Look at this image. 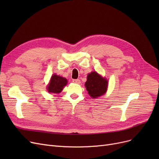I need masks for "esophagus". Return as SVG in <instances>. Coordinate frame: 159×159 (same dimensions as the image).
I'll list each match as a JSON object with an SVG mask.
<instances>
[{
    "mask_svg": "<svg viewBox=\"0 0 159 159\" xmlns=\"http://www.w3.org/2000/svg\"><path fill=\"white\" fill-rule=\"evenodd\" d=\"M73 82L75 83V84H80L81 83V81L79 79H76V80H73Z\"/></svg>",
    "mask_w": 159,
    "mask_h": 159,
    "instance_id": "34e87169",
    "label": "esophagus"
}]
</instances>
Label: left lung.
Returning <instances> with one entry per match:
<instances>
[{"label":"left lung","mask_w":159,"mask_h":159,"mask_svg":"<svg viewBox=\"0 0 159 159\" xmlns=\"http://www.w3.org/2000/svg\"><path fill=\"white\" fill-rule=\"evenodd\" d=\"M85 86L90 97L95 99L106 93L108 81L96 71H92L88 75Z\"/></svg>","instance_id":"1"}]
</instances>
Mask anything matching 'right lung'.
Segmentation results:
<instances>
[{
    "mask_svg": "<svg viewBox=\"0 0 159 159\" xmlns=\"http://www.w3.org/2000/svg\"><path fill=\"white\" fill-rule=\"evenodd\" d=\"M68 84V81L63 77L54 74L50 79L47 90L50 93H60Z\"/></svg>",
    "mask_w": 159,
    "mask_h": 159,
    "instance_id": "add662e5",
    "label": "right lung"
}]
</instances>
